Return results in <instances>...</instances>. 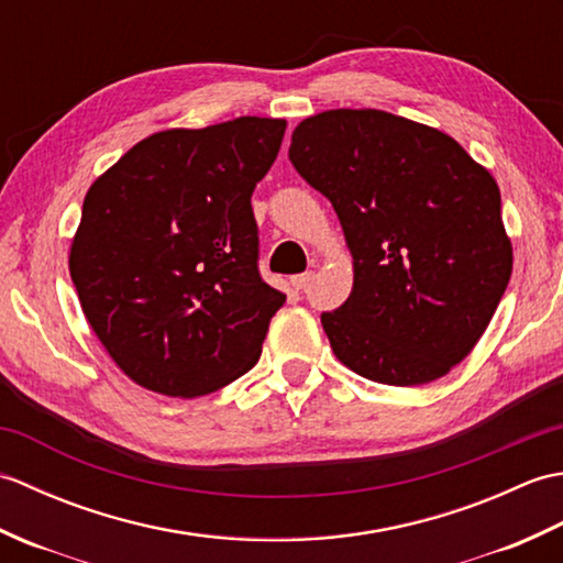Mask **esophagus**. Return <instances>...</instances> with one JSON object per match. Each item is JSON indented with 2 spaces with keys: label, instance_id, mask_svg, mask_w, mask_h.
<instances>
[{
  "label": "esophagus",
  "instance_id": "34e87169",
  "mask_svg": "<svg viewBox=\"0 0 563 563\" xmlns=\"http://www.w3.org/2000/svg\"><path fill=\"white\" fill-rule=\"evenodd\" d=\"M312 280H314V273H300V275H295L290 283L295 290H307L309 285H312Z\"/></svg>",
  "mask_w": 563,
  "mask_h": 563
}]
</instances>
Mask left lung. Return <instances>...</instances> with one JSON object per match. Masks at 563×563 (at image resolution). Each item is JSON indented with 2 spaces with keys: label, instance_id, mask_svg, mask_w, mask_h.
I'll return each instance as SVG.
<instances>
[{
  "label": "left lung",
  "instance_id": "1",
  "mask_svg": "<svg viewBox=\"0 0 563 563\" xmlns=\"http://www.w3.org/2000/svg\"><path fill=\"white\" fill-rule=\"evenodd\" d=\"M288 154L353 254L351 297L321 314L339 361L391 387L448 375L510 280L494 176L450 135L377 109L305 118Z\"/></svg>",
  "mask_w": 563,
  "mask_h": 563
}]
</instances>
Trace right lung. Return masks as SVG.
Masks as SVG:
<instances>
[{"mask_svg":"<svg viewBox=\"0 0 563 563\" xmlns=\"http://www.w3.org/2000/svg\"><path fill=\"white\" fill-rule=\"evenodd\" d=\"M283 118L162 130L84 198L69 275L103 349L140 387L202 397L249 373L285 295L258 273L251 194Z\"/></svg>","mask_w":563,"mask_h":563,"instance_id":"1","label":"right lung"}]
</instances>
